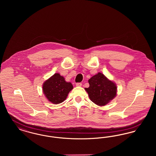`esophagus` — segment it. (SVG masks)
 Wrapping results in <instances>:
<instances>
[{
	"label": "esophagus",
	"instance_id": "esophagus-1",
	"mask_svg": "<svg viewBox=\"0 0 156 156\" xmlns=\"http://www.w3.org/2000/svg\"><path fill=\"white\" fill-rule=\"evenodd\" d=\"M76 87H81L82 83H81V82H78V83H76Z\"/></svg>",
	"mask_w": 156,
	"mask_h": 156
}]
</instances>
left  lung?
<instances>
[{"instance_id":"obj_1","label":"left lung","mask_w":156,"mask_h":156,"mask_svg":"<svg viewBox=\"0 0 156 156\" xmlns=\"http://www.w3.org/2000/svg\"><path fill=\"white\" fill-rule=\"evenodd\" d=\"M88 82L89 87L85 89L90 101L99 106L106 105L116 95V84L101 73L91 77Z\"/></svg>"}]
</instances>
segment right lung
Here are the masks:
<instances>
[{
    "instance_id": "obj_1",
    "label": "right lung",
    "mask_w": 156,
    "mask_h": 156,
    "mask_svg": "<svg viewBox=\"0 0 156 156\" xmlns=\"http://www.w3.org/2000/svg\"><path fill=\"white\" fill-rule=\"evenodd\" d=\"M73 89L72 83L66 81L64 78L58 73L53 75L43 85L45 96L54 104H60L65 101L68 93Z\"/></svg>"
}]
</instances>
